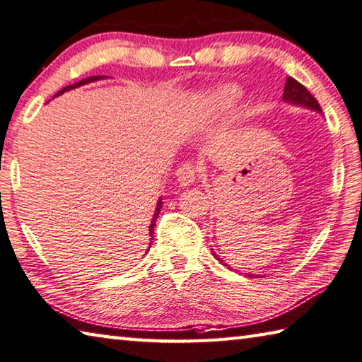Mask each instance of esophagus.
I'll use <instances>...</instances> for the list:
<instances>
[{"instance_id": "1", "label": "esophagus", "mask_w": 362, "mask_h": 362, "mask_svg": "<svg viewBox=\"0 0 362 362\" xmlns=\"http://www.w3.org/2000/svg\"><path fill=\"white\" fill-rule=\"evenodd\" d=\"M176 176H177V182H180V186L186 187L189 185H192V182L195 181V176H197V168H195L192 163H185L177 168Z\"/></svg>"}]
</instances>
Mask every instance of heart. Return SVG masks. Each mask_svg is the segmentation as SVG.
<instances>
[{
  "label": "heart",
  "mask_w": 362,
  "mask_h": 362,
  "mask_svg": "<svg viewBox=\"0 0 362 362\" xmlns=\"http://www.w3.org/2000/svg\"><path fill=\"white\" fill-rule=\"evenodd\" d=\"M242 97V90L235 86H224L218 90L208 93L200 101V111L205 116H221L232 111Z\"/></svg>",
  "instance_id": "1"
}]
</instances>
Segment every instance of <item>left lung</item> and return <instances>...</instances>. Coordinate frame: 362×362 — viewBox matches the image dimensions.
<instances>
[{"mask_svg": "<svg viewBox=\"0 0 362 362\" xmlns=\"http://www.w3.org/2000/svg\"><path fill=\"white\" fill-rule=\"evenodd\" d=\"M283 100L289 101V103H293V105L305 106V107H310V110L321 112V106L318 101L315 100L313 95L310 93L307 88L300 84V82H297L293 78L286 79V84H284V92H283ZM214 257L219 261V257L216 255H214ZM224 265H227V264H224ZM248 276H251V275H248Z\"/></svg>", "mask_w": 362, "mask_h": 362, "instance_id": "left-lung-1", "label": "left lung"}]
</instances>
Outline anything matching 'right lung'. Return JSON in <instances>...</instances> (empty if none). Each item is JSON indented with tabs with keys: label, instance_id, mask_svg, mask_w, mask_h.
<instances>
[{
	"label": "right lung",
	"instance_id": "obj_1",
	"mask_svg": "<svg viewBox=\"0 0 362 362\" xmlns=\"http://www.w3.org/2000/svg\"><path fill=\"white\" fill-rule=\"evenodd\" d=\"M98 79H103V76H92V78H86V79H82V81H79V82H74V84H71V86H66V87H63L59 93H55V95H54V97H59L60 93H65V92H68V90H71V88L81 87V86L87 84V82H93V81H98ZM160 208H162V199L157 202L156 213H154V216H152L151 226H149V235H151V240L154 238V237H152V235H154V226H156V219H157V216H158V213H160ZM151 243H152V242H149V248H151Z\"/></svg>",
	"mask_w": 362,
	"mask_h": 362
}]
</instances>
